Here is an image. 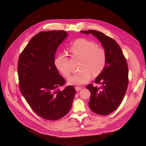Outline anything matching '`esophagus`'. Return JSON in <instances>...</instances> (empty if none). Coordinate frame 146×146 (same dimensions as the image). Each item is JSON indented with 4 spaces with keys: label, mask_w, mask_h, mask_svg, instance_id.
Returning <instances> with one entry per match:
<instances>
[{
    "label": "esophagus",
    "mask_w": 146,
    "mask_h": 146,
    "mask_svg": "<svg viewBox=\"0 0 146 146\" xmlns=\"http://www.w3.org/2000/svg\"><path fill=\"white\" fill-rule=\"evenodd\" d=\"M82 89V87H78V86H76V87H75V89H76V90L77 91V92H78V91H79L80 90H81Z\"/></svg>",
    "instance_id": "esophagus-1"
}]
</instances>
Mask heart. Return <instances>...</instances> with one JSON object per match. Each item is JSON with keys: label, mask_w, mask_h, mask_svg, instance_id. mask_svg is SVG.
I'll return each mask as SVG.
<instances>
[{"label": "heart", "mask_w": 146, "mask_h": 146, "mask_svg": "<svg viewBox=\"0 0 146 146\" xmlns=\"http://www.w3.org/2000/svg\"><path fill=\"white\" fill-rule=\"evenodd\" d=\"M74 56L82 58L80 68L82 70L74 73L68 79V83L72 85H83L89 82L92 74L97 76L104 69L106 62L105 50L97 47V44L86 38H79L69 47ZM56 68L65 77H68L71 69L68 65V58L66 54H60L54 60Z\"/></svg>", "instance_id": "heart-1"}]
</instances>
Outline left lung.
<instances>
[{"label": "left lung", "mask_w": 146, "mask_h": 146, "mask_svg": "<svg viewBox=\"0 0 146 146\" xmlns=\"http://www.w3.org/2000/svg\"><path fill=\"white\" fill-rule=\"evenodd\" d=\"M83 34L94 35L100 41L106 54V62L103 71L95 83L101 87L89 84L90 92V109L95 113L106 115L116 110L123 99L128 84L127 60L118 43L112 38L96 30L83 31Z\"/></svg>", "instance_id": "8db88e82"}]
</instances>
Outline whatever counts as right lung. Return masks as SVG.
<instances>
[{"instance_id": "1", "label": "right lung", "mask_w": 146, "mask_h": 146, "mask_svg": "<svg viewBox=\"0 0 146 146\" xmlns=\"http://www.w3.org/2000/svg\"><path fill=\"white\" fill-rule=\"evenodd\" d=\"M64 31H42L32 38L19 56L18 73L20 91L33 110L41 118L55 121L70 110L76 90H63L65 79L54 64L58 46L67 36Z\"/></svg>"}]
</instances>
